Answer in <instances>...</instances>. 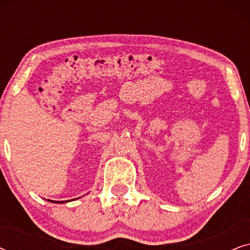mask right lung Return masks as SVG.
Instances as JSON below:
<instances>
[{
	"label": "right lung",
	"instance_id": "add662e5",
	"mask_svg": "<svg viewBox=\"0 0 250 250\" xmlns=\"http://www.w3.org/2000/svg\"><path fill=\"white\" fill-rule=\"evenodd\" d=\"M49 200V199H47ZM49 201H51V203H58V201H53V200H49ZM68 201L69 200H66V201H61V203H68Z\"/></svg>",
	"mask_w": 250,
	"mask_h": 250
}]
</instances>
